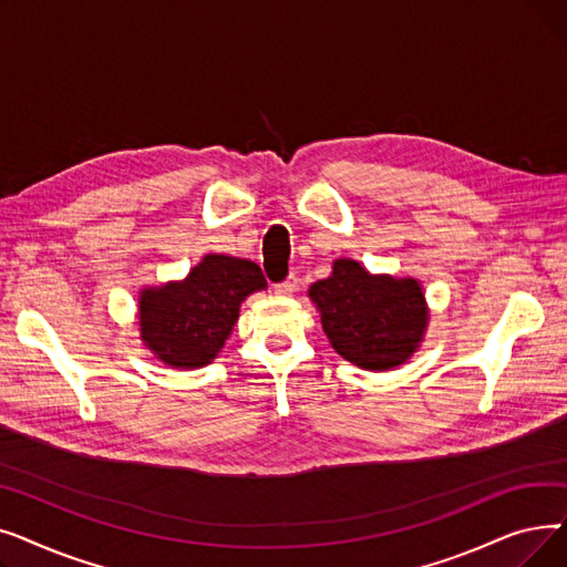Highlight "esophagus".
Returning a JSON list of instances; mask_svg holds the SVG:
<instances>
[{"label": "esophagus", "mask_w": 567, "mask_h": 567, "mask_svg": "<svg viewBox=\"0 0 567 567\" xmlns=\"http://www.w3.org/2000/svg\"><path fill=\"white\" fill-rule=\"evenodd\" d=\"M296 289H299V280H296V276H289L285 282L276 285L278 296H291Z\"/></svg>", "instance_id": "1"}]
</instances>
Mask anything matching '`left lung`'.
Wrapping results in <instances>:
<instances>
[{
	"label": "left lung",
	"mask_w": 567,
	"mask_h": 567,
	"mask_svg": "<svg viewBox=\"0 0 567 567\" xmlns=\"http://www.w3.org/2000/svg\"><path fill=\"white\" fill-rule=\"evenodd\" d=\"M308 296L333 349L363 370L398 368L423 342L430 312L419 280L372 276L359 261L336 259Z\"/></svg>",
	"instance_id": "obj_1"
}]
</instances>
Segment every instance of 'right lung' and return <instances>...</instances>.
Wrapping results in <instances>:
<instances>
[{"mask_svg": "<svg viewBox=\"0 0 567 567\" xmlns=\"http://www.w3.org/2000/svg\"><path fill=\"white\" fill-rule=\"evenodd\" d=\"M266 289L250 259L206 255L182 282L140 291V338L156 359L178 370L212 363L252 291Z\"/></svg>", "mask_w": 567, "mask_h": 567, "instance_id": "obj_1", "label": "right lung"}]
</instances>
